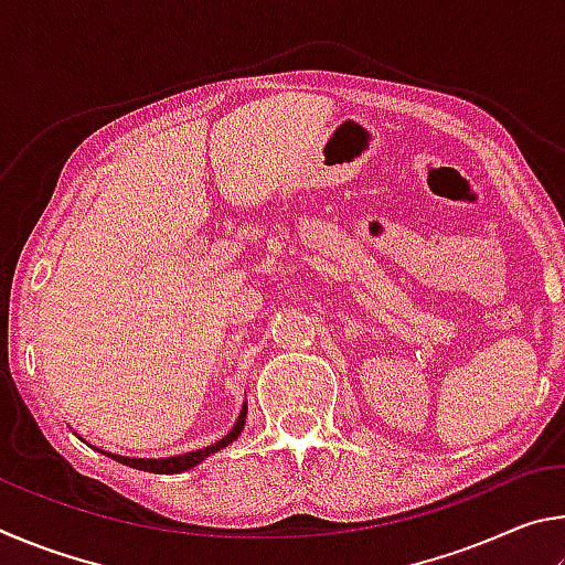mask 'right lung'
<instances>
[{
  "instance_id": "1",
  "label": "right lung",
  "mask_w": 565,
  "mask_h": 565,
  "mask_svg": "<svg viewBox=\"0 0 565 565\" xmlns=\"http://www.w3.org/2000/svg\"><path fill=\"white\" fill-rule=\"evenodd\" d=\"M244 424H246V406H242V414H238L234 428L222 438V441H216V444L206 446V448H199V451H189V454H184V456H169V458H127V456H117V454H107V451H102V454L111 456L114 461H119V463L129 466V468H139V471H149V473H181V471H186V468H194L196 463H202L204 458H209L212 454L222 451L224 446L234 444L236 438L242 436Z\"/></svg>"
}]
</instances>
